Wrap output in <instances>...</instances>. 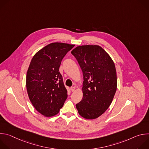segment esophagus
Segmentation results:
<instances>
[{"label": "esophagus", "instance_id": "esophagus-1", "mask_svg": "<svg viewBox=\"0 0 149 149\" xmlns=\"http://www.w3.org/2000/svg\"><path fill=\"white\" fill-rule=\"evenodd\" d=\"M71 91H72V92L75 91V87H71Z\"/></svg>", "mask_w": 149, "mask_h": 149}]
</instances>
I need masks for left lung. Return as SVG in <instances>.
<instances>
[{
    "instance_id": "1",
    "label": "left lung",
    "mask_w": 149,
    "mask_h": 149,
    "mask_svg": "<svg viewBox=\"0 0 149 149\" xmlns=\"http://www.w3.org/2000/svg\"><path fill=\"white\" fill-rule=\"evenodd\" d=\"M71 54L77 59L83 73L82 100L76 104L79 114L88 120L101 116L110 107L117 90L114 63L98 45H82Z\"/></svg>"
}]
</instances>
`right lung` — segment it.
Returning a JSON list of instances; mask_svg holds the SVG:
<instances>
[{
	"instance_id": "1",
	"label": "right lung",
	"mask_w": 149,
	"mask_h": 149,
	"mask_svg": "<svg viewBox=\"0 0 149 149\" xmlns=\"http://www.w3.org/2000/svg\"><path fill=\"white\" fill-rule=\"evenodd\" d=\"M75 45L54 42L38 51L29 66L26 86L35 109L45 117L56 115L63 107L67 90L59 72L63 58Z\"/></svg>"
}]
</instances>
